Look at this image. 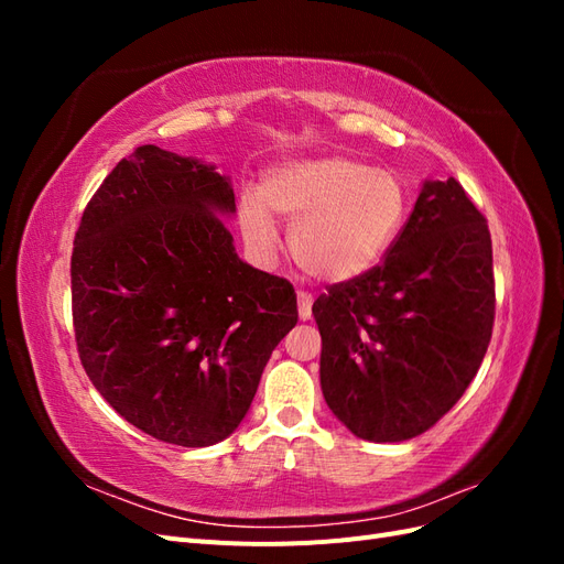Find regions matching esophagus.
Masks as SVG:
<instances>
[{"instance_id":"esophagus-1","label":"esophagus","mask_w":564,"mask_h":564,"mask_svg":"<svg viewBox=\"0 0 564 564\" xmlns=\"http://www.w3.org/2000/svg\"><path fill=\"white\" fill-rule=\"evenodd\" d=\"M299 317L303 322L313 317V296L305 294V292H299Z\"/></svg>"}]
</instances>
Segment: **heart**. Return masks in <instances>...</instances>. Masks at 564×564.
<instances>
[{
  "mask_svg": "<svg viewBox=\"0 0 564 564\" xmlns=\"http://www.w3.org/2000/svg\"><path fill=\"white\" fill-rule=\"evenodd\" d=\"M409 212L404 183L386 169L346 155L289 160L272 166L259 193L240 199L245 240L261 256L278 251V224L292 226L289 249L315 280L346 284L377 268Z\"/></svg>",
  "mask_w": 564,
  "mask_h": 564,
  "instance_id": "b5f03b06",
  "label": "heart"
}]
</instances>
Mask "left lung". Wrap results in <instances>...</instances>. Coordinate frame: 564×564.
I'll return each instance as SVG.
<instances>
[{"label": "left lung", "instance_id": "obj_1", "mask_svg": "<svg viewBox=\"0 0 564 564\" xmlns=\"http://www.w3.org/2000/svg\"><path fill=\"white\" fill-rule=\"evenodd\" d=\"M319 383L369 442L425 433L464 395L494 324L491 237L458 181H423L414 212L365 278L313 303Z\"/></svg>", "mask_w": 564, "mask_h": 564}]
</instances>
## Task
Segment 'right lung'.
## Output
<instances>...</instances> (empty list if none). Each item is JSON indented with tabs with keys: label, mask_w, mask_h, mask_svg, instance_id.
Segmentation results:
<instances>
[{
	"label": "right lung",
	"mask_w": 564,
	"mask_h": 564,
	"mask_svg": "<svg viewBox=\"0 0 564 564\" xmlns=\"http://www.w3.org/2000/svg\"><path fill=\"white\" fill-rule=\"evenodd\" d=\"M230 176L141 145L84 209L73 249L79 360L100 395L169 445L209 447L247 416L299 322L294 286L245 263Z\"/></svg>",
	"instance_id": "1"
}]
</instances>
